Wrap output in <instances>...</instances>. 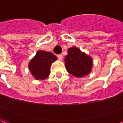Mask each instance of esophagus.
Wrapping results in <instances>:
<instances>
[{"instance_id":"esophagus-1","label":"esophagus","mask_w":123,"mask_h":123,"mask_svg":"<svg viewBox=\"0 0 123 123\" xmlns=\"http://www.w3.org/2000/svg\"><path fill=\"white\" fill-rule=\"evenodd\" d=\"M57 57H58V59L60 60V61H62V58H63V56L62 55H57Z\"/></svg>"}]
</instances>
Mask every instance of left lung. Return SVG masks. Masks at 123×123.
I'll return each instance as SVG.
<instances>
[{"instance_id":"1","label":"left lung","mask_w":123,"mask_h":123,"mask_svg":"<svg viewBox=\"0 0 123 123\" xmlns=\"http://www.w3.org/2000/svg\"><path fill=\"white\" fill-rule=\"evenodd\" d=\"M64 61L68 72L76 78L87 76L92 70V58L76 47L69 48Z\"/></svg>"}]
</instances>
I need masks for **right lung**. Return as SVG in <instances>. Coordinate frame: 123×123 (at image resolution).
I'll return each mask as SVG.
<instances>
[{"label": "right lung", "mask_w": 123, "mask_h": 123, "mask_svg": "<svg viewBox=\"0 0 123 123\" xmlns=\"http://www.w3.org/2000/svg\"><path fill=\"white\" fill-rule=\"evenodd\" d=\"M57 60L51 52L38 51L28 64L31 74L36 80H45L50 74V68L53 62Z\"/></svg>", "instance_id": "1"}]
</instances>
